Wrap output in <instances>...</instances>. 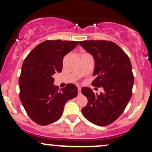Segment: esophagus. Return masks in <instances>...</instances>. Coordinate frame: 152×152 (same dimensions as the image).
I'll return each instance as SVG.
<instances>
[{
  "instance_id": "34e87169",
  "label": "esophagus",
  "mask_w": 152,
  "mask_h": 152,
  "mask_svg": "<svg viewBox=\"0 0 152 152\" xmlns=\"http://www.w3.org/2000/svg\"><path fill=\"white\" fill-rule=\"evenodd\" d=\"M81 87L78 86V93H81Z\"/></svg>"
}]
</instances>
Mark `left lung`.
Masks as SVG:
<instances>
[{
  "label": "left lung",
  "instance_id": "obj_1",
  "mask_svg": "<svg viewBox=\"0 0 152 152\" xmlns=\"http://www.w3.org/2000/svg\"><path fill=\"white\" fill-rule=\"evenodd\" d=\"M79 44L94 58L96 78L92 86L104 90L98 95L90 88H81L88 99L82 114L94 124L107 126L121 116L132 97L134 80L132 64L126 53L111 41L90 40Z\"/></svg>",
  "mask_w": 152,
  "mask_h": 152
}]
</instances>
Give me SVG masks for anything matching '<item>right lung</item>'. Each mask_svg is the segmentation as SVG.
Instances as JSON below:
<instances>
[{"mask_svg":"<svg viewBox=\"0 0 152 152\" xmlns=\"http://www.w3.org/2000/svg\"><path fill=\"white\" fill-rule=\"evenodd\" d=\"M78 41H45L27 56L19 78L20 96L29 117L41 126L59 119L67 101L78 94L76 85L68 83L59 90L54 86L53 75L61 72L63 59Z\"/></svg>","mask_w":152,"mask_h":152,"instance_id":"1","label":"right lung"}]
</instances>
